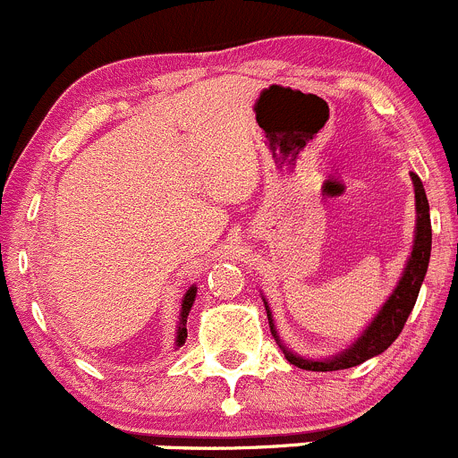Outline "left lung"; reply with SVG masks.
Here are the masks:
<instances>
[{
    "label": "left lung",
    "instance_id": "8db88e82",
    "mask_svg": "<svg viewBox=\"0 0 458 458\" xmlns=\"http://www.w3.org/2000/svg\"><path fill=\"white\" fill-rule=\"evenodd\" d=\"M414 185V207H417V227H414V244L412 253H410V260L405 264L402 280H399L397 289L393 291L386 304L381 306L379 313L375 315V319L366 327V331L351 344L344 352L339 355L328 357V360H306V357L295 355L293 351L284 346L280 342V335L276 331V324H273L271 310H268L267 300H264V309H267L268 327H271L273 337H276L277 346L282 348L286 360L293 366H298L301 370H344L352 369V366L364 364L370 357L381 355L394 339L399 337V333L403 331V324L408 319V315L412 313L414 301L419 298V289L423 284V277H426L428 262H430V249H432V225H430V205H428L426 190H423V182L417 174H410Z\"/></svg>",
    "mask_w": 458,
    "mask_h": 458
}]
</instances>
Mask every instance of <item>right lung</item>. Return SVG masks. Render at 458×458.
<instances>
[{
    "instance_id": "right-lung-1",
    "label": "right lung",
    "mask_w": 458,
    "mask_h": 458,
    "mask_svg": "<svg viewBox=\"0 0 458 458\" xmlns=\"http://www.w3.org/2000/svg\"><path fill=\"white\" fill-rule=\"evenodd\" d=\"M196 300V286H190V291L185 293L181 304V315H178V328H176V348L182 346L187 339V315H190L191 306H194Z\"/></svg>"
}]
</instances>
